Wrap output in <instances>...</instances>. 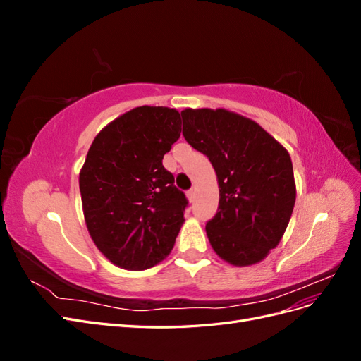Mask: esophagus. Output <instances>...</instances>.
<instances>
[{
  "label": "esophagus",
  "instance_id": "obj_1",
  "mask_svg": "<svg viewBox=\"0 0 361 361\" xmlns=\"http://www.w3.org/2000/svg\"><path fill=\"white\" fill-rule=\"evenodd\" d=\"M187 197H188L190 202H194V199H195V191H194V190H190V191L187 192Z\"/></svg>",
  "mask_w": 361,
  "mask_h": 361
}]
</instances>
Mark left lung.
I'll use <instances>...</instances> for the list:
<instances>
[{"mask_svg":"<svg viewBox=\"0 0 361 361\" xmlns=\"http://www.w3.org/2000/svg\"><path fill=\"white\" fill-rule=\"evenodd\" d=\"M180 114L185 140L209 158L220 187L218 212L206 223L214 251L235 267L257 264L279 245L293 211L288 150L251 118L223 108Z\"/></svg>","mask_w":361,"mask_h":361,"instance_id":"8db88e82","label":"left lung"}]
</instances>
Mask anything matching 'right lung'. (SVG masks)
Returning <instances> with one entry per match:
<instances>
[{
    "label": "right lung",
    "mask_w": 361,
    "mask_h": 361,
    "mask_svg": "<svg viewBox=\"0 0 361 361\" xmlns=\"http://www.w3.org/2000/svg\"><path fill=\"white\" fill-rule=\"evenodd\" d=\"M180 137V114L137 106L96 135L80 171L87 228L114 265L147 269L166 259L188 206L162 158Z\"/></svg>",
    "instance_id": "right-lung-1"
}]
</instances>
